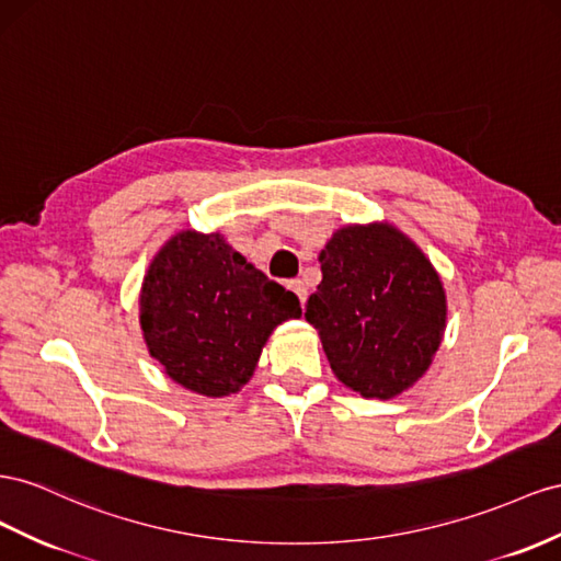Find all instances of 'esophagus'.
Segmentation results:
<instances>
[{
  "label": "esophagus",
  "mask_w": 561,
  "mask_h": 561,
  "mask_svg": "<svg viewBox=\"0 0 561 561\" xmlns=\"http://www.w3.org/2000/svg\"><path fill=\"white\" fill-rule=\"evenodd\" d=\"M290 287H293V293L299 297L301 305H305V301H307V295H309V293H307V285L297 278V280H290Z\"/></svg>",
  "instance_id": "esophagus-1"
}]
</instances>
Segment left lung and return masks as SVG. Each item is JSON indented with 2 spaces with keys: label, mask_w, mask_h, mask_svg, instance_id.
<instances>
[{
  "label": "left lung",
  "mask_w": 561,
  "mask_h": 561,
  "mask_svg": "<svg viewBox=\"0 0 561 561\" xmlns=\"http://www.w3.org/2000/svg\"><path fill=\"white\" fill-rule=\"evenodd\" d=\"M323 280L307 301L332 373L366 399H393L432 366L446 293L432 262L391 224H352L318 254Z\"/></svg>",
  "instance_id": "obj_1"
}]
</instances>
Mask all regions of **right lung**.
<instances>
[{
	"mask_svg": "<svg viewBox=\"0 0 561 561\" xmlns=\"http://www.w3.org/2000/svg\"><path fill=\"white\" fill-rule=\"evenodd\" d=\"M299 316L297 295L268 280L221 233L172 236L150 262L139 297L150 356L176 385L211 399L248 385L271 332Z\"/></svg>",
	"mask_w": 561,
	"mask_h": 561,
	"instance_id": "obj_1",
	"label": "right lung"
}]
</instances>
